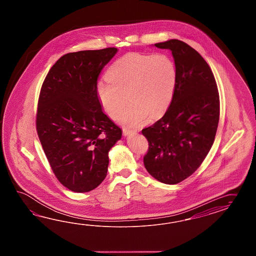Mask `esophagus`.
Wrapping results in <instances>:
<instances>
[{
	"instance_id": "esophagus-1",
	"label": "esophagus",
	"mask_w": 256,
	"mask_h": 256,
	"mask_svg": "<svg viewBox=\"0 0 256 256\" xmlns=\"http://www.w3.org/2000/svg\"><path fill=\"white\" fill-rule=\"evenodd\" d=\"M123 135L124 136H128V135H130V134H131L132 132H133V130H128V128H123Z\"/></svg>"
}]
</instances>
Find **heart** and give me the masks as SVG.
Segmentation results:
<instances>
[{"mask_svg":"<svg viewBox=\"0 0 256 256\" xmlns=\"http://www.w3.org/2000/svg\"><path fill=\"white\" fill-rule=\"evenodd\" d=\"M106 78L107 82H100L96 87L106 114L112 118H118L126 98L130 104L120 121L138 126L144 124L149 116L156 118L168 108L174 95L178 71L168 54L130 52L112 62Z\"/></svg>","mask_w":256,"mask_h":256,"instance_id":"heart-1","label":"heart"}]
</instances>
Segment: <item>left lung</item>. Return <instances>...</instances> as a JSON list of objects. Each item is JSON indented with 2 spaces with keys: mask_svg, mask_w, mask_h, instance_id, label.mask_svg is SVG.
<instances>
[{
  "mask_svg": "<svg viewBox=\"0 0 256 256\" xmlns=\"http://www.w3.org/2000/svg\"><path fill=\"white\" fill-rule=\"evenodd\" d=\"M172 52L178 71L174 95L162 118L142 130L149 142L145 168L164 184H178L199 168L218 126L220 100L212 70L199 52L178 40L154 44Z\"/></svg>",
  "mask_w": 256,
  "mask_h": 256,
  "instance_id": "obj_1",
  "label": "left lung"
}]
</instances>
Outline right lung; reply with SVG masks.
<instances>
[{"label": "right lung", "instance_id": "right-lung-1", "mask_svg": "<svg viewBox=\"0 0 256 256\" xmlns=\"http://www.w3.org/2000/svg\"><path fill=\"white\" fill-rule=\"evenodd\" d=\"M114 47L62 56L44 80L36 128L57 180L75 192L98 187L107 174L108 152L122 131L102 110L98 76Z\"/></svg>", "mask_w": 256, "mask_h": 256}]
</instances>
